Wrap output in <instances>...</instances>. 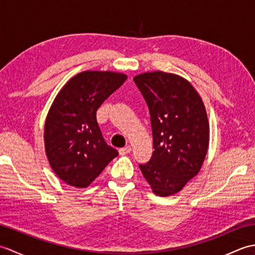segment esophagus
<instances>
[{"instance_id":"1","label":"esophagus","mask_w":255,"mask_h":255,"mask_svg":"<svg viewBox=\"0 0 255 255\" xmlns=\"http://www.w3.org/2000/svg\"><path fill=\"white\" fill-rule=\"evenodd\" d=\"M130 151H131V145L128 144V145H126V147L119 149V153H121L122 155H125V154L130 153Z\"/></svg>"}]
</instances>
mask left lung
Returning <instances> with one entry per match:
<instances>
[{
    "label": "left lung",
    "instance_id": "obj_1",
    "mask_svg": "<svg viewBox=\"0 0 255 255\" xmlns=\"http://www.w3.org/2000/svg\"><path fill=\"white\" fill-rule=\"evenodd\" d=\"M149 107L153 153L140 170L158 196L178 193L198 174L209 144L202 97L180 75L162 71L133 78Z\"/></svg>",
    "mask_w": 255,
    "mask_h": 255
}]
</instances>
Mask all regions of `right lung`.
<instances>
[{"instance_id": "1", "label": "right lung", "mask_w": 255, "mask_h": 255, "mask_svg": "<svg viewBox=\"0 0 255 255\" xmlns=\"http://www.w3.org/2000/svg\"><path fill=\"white\" fill-rule=\"evenodd\" d=\"M127 75L83 71L64 84L45 123V150L57 176L70 186L88 187L118 155L102 136L96 111Z\"/></svg>"}]
</instances>
